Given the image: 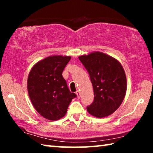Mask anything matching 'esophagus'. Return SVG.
<instances>
[{
	"mask_svg": "<svg viewBox=\"0 0 153 153\" xmlns=\"http://www.w3.org/2000/svg\"><path fill=\"white\" fill-rule=\"evenodd\" d=\"M76 95H77V98H80V97H81V96H80V93H79V90H77V91H76Z\"/></svg>",
	"mask_w": 153,
	"mask_h": 153,
	"instance_id": "1",
	"label": "esophagus"
}]
</instances>
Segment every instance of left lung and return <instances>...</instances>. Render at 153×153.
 <instances>
[{
  "label": "left lung",
  "instance_id": "1",
  "mask_svg": "<svg viewBox=\"0 0 153 153\" xmlns=\"http://www.w3.org/2000/svg\"><path fill=\"white\" fill-rule=\"evenodd\" d=\"M88 71L94 90V101L87 111L98 118L106 117L120 107L125 98L127 79L120 61L102 52L79 56Z\"/></svg>",
  "mask_w": 153,
  "mask_h": 153
}]
</instances>
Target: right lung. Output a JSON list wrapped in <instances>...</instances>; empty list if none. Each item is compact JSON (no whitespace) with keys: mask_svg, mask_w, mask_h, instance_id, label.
Instances as JSON below:
<instances>
[{"mask_svg":"<svg viewBox=\"0 0 153 153\" xmlns=\"http://www.w3.org/2000/svg\"><path fill=\"white\" fill-rule=\"evenodd\" d=\"M71 56L51 55L37 62L27 77V92L37 112L46 120L63 117L76 94L69 91L62 73Z\"/></svg>","mask_w":153,"mask_h":153,"instance_id":"obj_1","label":"right lung"}]
</instances>
